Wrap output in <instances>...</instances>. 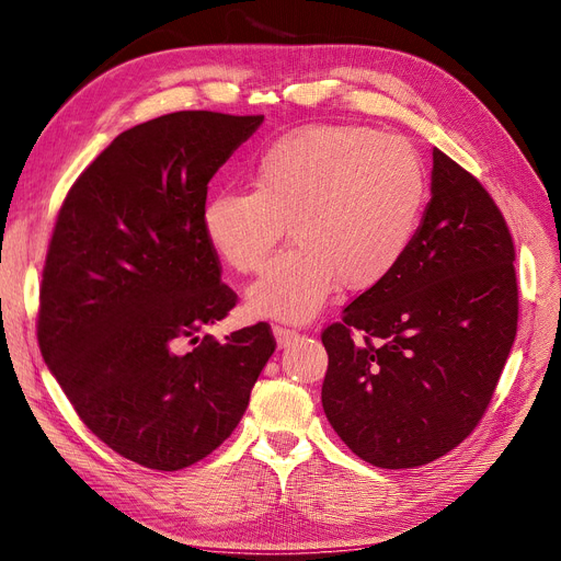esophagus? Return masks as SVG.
Returning a JSON list of instances; mask_svg holds the SVG:
<instances>
[{"instance_id": "esophagus-1", "label": "esophagus", "mask_w": 561, "mask_h": 561, "mask_svg": "<svg viewBox=\"0 0 561 561\" xmlns=\"http://www.w3.org/2000/svg\"><path fill=\"white\" fill-rule=\"evenodd\" d=\"M273 334H275L279 347L290 345L293 341H298V336H300L298 330H290V328H284V325H275V328H273Z\"/></svg>"}]
</instances>
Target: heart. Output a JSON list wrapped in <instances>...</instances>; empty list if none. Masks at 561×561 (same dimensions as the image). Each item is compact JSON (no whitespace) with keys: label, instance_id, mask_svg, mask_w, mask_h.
<instances>
[{"label":"heart","instance_id":"obj_1","mask_svg":"<svg viewBox=\"0 0 561 561\" xmlns=\"http://www.w3.org/2000/svg\"><path fill=\"white\" fill-rule=\"evenodd\" d=\"M252 191L220 188L202 206L209 245L259 273L286 225L296 239L252 286L259 316L311 318L334 290H366L393 273L416 233L425 170L414 147L362 125H307L265 145Z\"/></svg>","mask_w":561,"mask_h":561}]
</instances>
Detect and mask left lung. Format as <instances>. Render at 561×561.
I'll list each match as a JSON object with an SVG mask.
<instances>
[{
	"label": "left lung",
	"mask_w": 561,
	"mask_h": 561,
	"mask_svg": "<svg viewBox=\"0 0 561 561\" xmlns=\"http://www.w3.org/2000/svg\"><path fill=\"white\" fill-rule=\"evenodd\" d=\"M432 199L393 273L322 330V409L379 468L444 457L478 427L518 325L510 227L478 176L434 147Z\"/></svg>",
	"instance_id": "left-lung-1"
}]
</instances>
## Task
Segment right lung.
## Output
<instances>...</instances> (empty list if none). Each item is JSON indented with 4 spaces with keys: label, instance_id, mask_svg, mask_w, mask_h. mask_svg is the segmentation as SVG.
I'll return each instance as SVG.
<instances>
[{
    "label": "right lung",
    "instance_id": "obj_1",
    "mask_svg": "<svg viewBox=\"0 0 561 561\" xmlns=\"http://www.w3.org/2000/svg\"><path fill=\"white\" fill-rule=\"evenodd\" d=\"M261 123L176 111L136 125L58 209L41 284L43 359L83 425L145 468L211 455L277 347L268 322L225 341L195 336L239 302L202 229L206 191Z\"/></svg>",
    "mask_w": 561,
    "mask_h": 561
}]
</instances>
